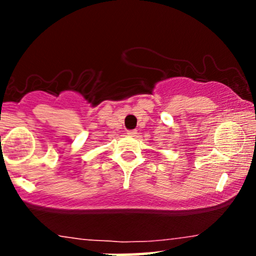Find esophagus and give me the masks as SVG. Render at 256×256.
<instances>
[{"label": "esophagus", "instance_id": "obj_1", "mask_svg": "<svg viewBox=\"0 0 256 256\" xmlns=\"http://www.w3.org/2000/svg\"><path fill=\"white\" fill-rule=\"evenodd\" d=\"M128 136L134 137V136H136V134H137V131L136 130H130V131H128Z\"/></svg>", "mask_w": 256, "mask_h": 256}]
</instances>
